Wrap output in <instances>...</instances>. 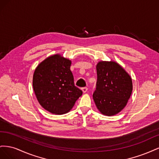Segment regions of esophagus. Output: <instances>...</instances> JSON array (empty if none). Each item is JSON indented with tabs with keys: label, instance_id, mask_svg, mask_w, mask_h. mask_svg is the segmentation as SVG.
<instances>
[{
	"label": "esophagus",
	"instance_id": "1",
	"mask_svg": "<svg viewBox=\"0 0 159 159\" xmlns=\"http://www.w3.org/2000/svg\"><path fill=\"white\" fill-rule=\"evenodd\" d=\"M81 90H82V91H83L84 93H85V92H87L88 88H87V87H84V88H81Z\"/></svg>",
	"mask_w": 159,
	"mask_h": 159
}]
</instances>
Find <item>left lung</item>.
Returning a JSON list of instances; mask_svg holds the SVG:
<instances>
[{"label":"left lung","mask_w":159,"mask_h":159,"mask_svg":"<svg viewBox=\"0 0 159 159\" xmlns=\"http://www.w3.org/2000/svg\"><path fill=\"white\" fill-rule=\"evenodd\" d=\"M98 80L93 98L103 115H116L125 107L133 90L132 80L114 61H99L96 66Z\"/></svg>","instance_id":"8db88e82"}]
</instances>
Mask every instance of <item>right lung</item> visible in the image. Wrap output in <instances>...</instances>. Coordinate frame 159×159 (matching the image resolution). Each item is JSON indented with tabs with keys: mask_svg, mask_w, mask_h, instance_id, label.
Listing matches in <instances>:
<instances>
[{
	"mask_svg": "<svg viewBox=\"0 0 159 159\" xmlns=\"http://www.w3.org/2000/svg\"><path fill=\"white\" fill-rule=\"evenodd\" d=\"M71 61L60 55L48 57L38 66L33 75V88L43 108L54 114H64L82 95L74 85Z\"/></svg>",
	"mask_w": 159,
	"mask_h": 159,
	"instance_id": "right-lung-1",
	"label": "right lung"
}]
</instances>
